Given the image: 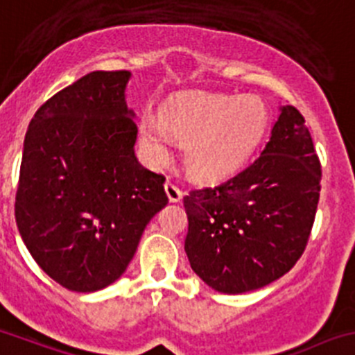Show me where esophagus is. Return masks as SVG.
<instances>
[{"label":"esophagus","instance_id":"obj_1","mask_svg":"<svg viewBox=\"0 0 355 355\" xmlns=\"http://www.w3.org/2000/svg\"><path fill=\"white\" fill-rule=\"evenodd\" d=\"M165 193H167L168 202H180L183 198V190L180 187H175L174 183H171V181L165 183Z\"/></svg>","mask_w":355,"mask_h":355}]
</instances>
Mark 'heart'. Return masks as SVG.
<instances>
[{
    "label": "heart",
    "mask_w": 355,
    "mask_h": 355,
    "mask_svg": "<svg viewBox=\"0 0 355 355\" xmlns=\"http://www.w3.org/2000/svg\"><path fill=\"white\" fill-rule=\"evenodd\" d=\"M268 111L259 99L195 94L172 101L162 118L144 114L141 144L150 162L171 150V134L184 141V165L193 178L218 181L237 171L265 132Z\"/></svg>",
    "instance_id": "heart-1"
}]
</instances>
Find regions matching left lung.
Segmentation results:
<instances>
[{
  "instance_id": "1",
  "label": "left lung",
  "mask_w": 355,
  "mask_h": 355,
  "mask_svg": "<svg viewBox=\"0 0 355 355\" xmlns=\"http://www.w3.org/2000/svg\"><path fill=\"white\" fill-rule=\"evenodd\" d=\"M320 174L305 118L286 104L258 158L183 198L193 272L226 295L254 291L289 272L312 232Z\"/></svg>"
}]
</instances>
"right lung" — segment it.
<instances>
[{
    "instance_id": "obj_1",
    "label": "right lung",
    "mask_w": 355,
    "mask_h": 355,
    "mask_svg": "<svg viewBox=\"0 0 355 355\" xmlns=\"http://www.w3.org/2000/svg\"><path fill=\"white\" fill-rule=\"evenodd\" d=\"M129 71H94L40 106L24 139L15 221L40 268L94 293L127 270L165 178L137 162Z\"/></svg>"
}]
</instances>
